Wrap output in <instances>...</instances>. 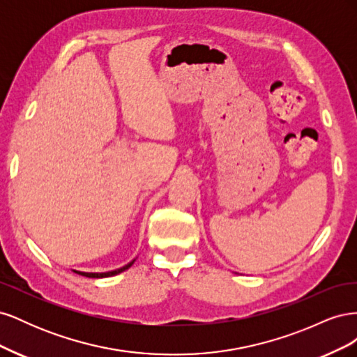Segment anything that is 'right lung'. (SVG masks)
<instances>
[{"label": "right lung", "mask_w": 357, "mask_h": 357, "mask_svg": "<svg viewBox=\"0 0 357 357\" xmlns=\"http://www.w3.org/2000/svg\"><path fill=\"white\" fill-rule=\"evenodd\" d=\"M134 262H135V259H132L131 262L123 265L122 268H117V269H113V271H107V273H83V271H75V269H73V271L77 273L79 275L89 277V278H105V277H113V275H117V274H121V273L126 271L128 268H131V266L134 265Z\"/></svg>", "instance_id": "1"}]
</instances>
